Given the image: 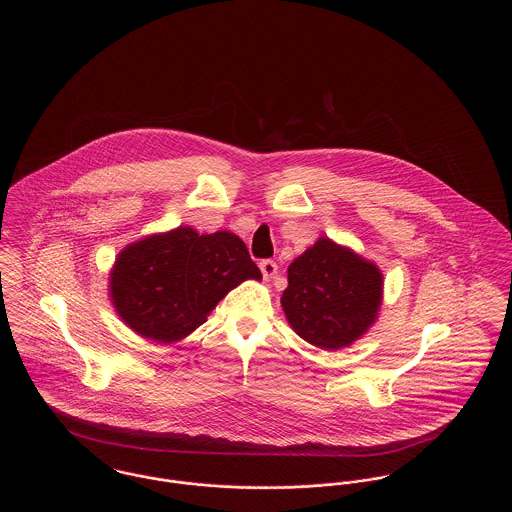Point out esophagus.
Wrapping results in <instances>:
<instances>
[{"label":"esophagus","instance_id":"obj_1","mask_svg":"<svg viewBox=\"0 0 512 512\" xmlns=\"http://www.w3.org/2000/svg\"><path fill=\"white\" fill-rule=\"evenodd\" d=\"M259 268H261V272H263V278H265V280H270V278L278 272V265H276L274 261H270V259L261 261V263H259Z\"/></svg>","mask_w":512,"mask_h":512}]
</instances>
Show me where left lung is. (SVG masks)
Listing matches in <instances>:
<instances>
[{
  "label": "left lung",
  "instance_id": "1",
  "mask_svg": "<svg viewBox=\"0 0 512 512\" xmlns=\"http://www.w3.org/2000/svg\"><path fill=\"white\" fill-rule=\"evenodd\" d=\"M384 299V274L347 245L322 236L288 267L282 311L295 334L338 351L374 326Z\"/></svg>",
  "mask_w": 512,
  "mask_h": 512
}]
</instances>
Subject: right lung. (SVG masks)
Here are the masks:
<instances>
[{
    "mask_svg": "<svg viewBox=\"0 0 512 512\" xmlns=\"http://www.w3.org/2000/svg\"><path fill=\"white\" fill-rule=\"evenodd\" d=\"M261 278L236 234L178 226L122 247L109 272V297L132 332L174 343L199 328L230 290Z\"/></svg>",
    "mask_w": 512,
    "mask_h": 512,
    "instance_id": "1",
    "label": "right lung"
}]
</instances>
